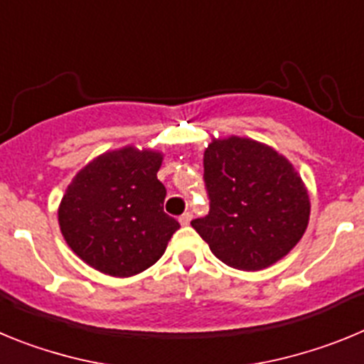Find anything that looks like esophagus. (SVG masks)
Segmentation results:
<instances>
[{
    "mask_svg": "<svg viewBox=\"0 0 364 364\" xmlns=\"http://www.w3.org/2000/svg\"><path fill=\"white\" fill-rule=\"evenodd\" d=\"M191 218H193V213H191V211H186L184 215H180L178 220H180V224H182V226H188L189 222H191Z\"/></svg>",
    "mask_w": 364,
    "mask_h": 364,
    "instance_id": "1",
    "label": "esophagus"
}]
</instances>
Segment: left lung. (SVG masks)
Segmentation results:
<instances>
[{
	"mask_svg": "<svg viewBox=\"0 0 364 364\" xmlns=\"http://www.w3.org/2000/svg\"><path fill=\"white\" fill-rule=\"evenodd\" d=\"M204 184L210 213L191 226L224 264L268 268L306 231V188L272 147L239 136L215 140L204 153Z\"/></svg>",
	"mask_w": 364,
	"mask_h": 364,
	"instance_id": "obj_1",
	"label": "left lung"
}]
</instances>
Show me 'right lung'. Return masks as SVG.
Here are the masks:
<instances>
[{"label": "right lung", "instance_id": "add662e5", "mask_svg": "<svg viewBox=\"0 0 364 364\" xmlns=\"http://www.w3.org/2000/svg\"><path fill=\"white\" fill-rule=\"evenodd\" d=\"M160 164V153L125 147L102 154L74 176L58 218L70 250L87 264L131 277L164 255L180 224L164 211Z\"/></svg>", "mask_w": 364, "mask_h": 364}]
</instances>
